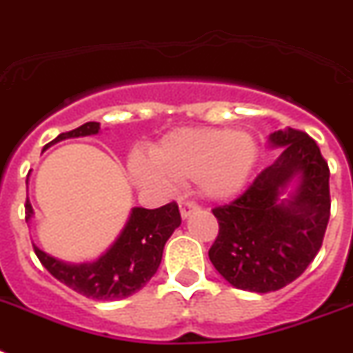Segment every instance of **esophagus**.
<instances>
[{
  "mask_svg": "<svg viewBox=\"0 0 353 353\" xmlns=\"http://www.w3.org/2000/svg\"><path fill=\"white\" fill-rule=\"evenodd\" d=\"M179 210H181L183 219H186V217L190 216L192 212L199 210V205L194 201H179Z\"/></svg>",
  "mask_w": 353,
  "mask_h": 353,
  "instance_id": "obj_1",
  "label": "esophagus"
}]
</instances>
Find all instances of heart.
Returning <instances> with one entry per match:
<instances>
[{
    "mask_svg": "<svg viewBox=\"0 0 353 353\" xmlns=\"http://www.w3.org/2000/svg\"><path fill=\"white\" fill-rule=\"evenodd\" d=\"M152 159L134 154L128 172L137 185L197 181L210 199H230L245 188L257 161V141L228 128H179L152 148Z\"/></svg>",
    "mask_w": 353,
    "mask_h": 353,
    "instance_id": "obj_1",
    "label": "heart"
}]
</instances>
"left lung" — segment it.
I'll use <instances>...</instances> for the list:
<instances>
[{"label": "left lung", "instance_id": "1", "mask_svg": "<svg viewBox=\"0 0 353 353\" xmlns=\"http://www.w3.org/2000/svg\"><path fill=\"white\" fill-rule=\"evenodd\" d=\"M281 156L241 196L216 206L219 234L212 265L239 290L276 292L303 274L317 256L330 219V170L317 143L296 128L268 137ZM296 188L285 194L288 185Z\"/></svg>", "mask_w": 353, "mask_h": 353}]
</instances>
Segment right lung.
Returning <instances> with one entry per match:
<instances>
[{
  "label": "right lung",
  "mask_w": 353,
  "mask_h": 353,
  "mask_svg": "<svg viewBox=\"0 0 353 353\" xmlns=\"http://www.w3.org/2000/svg\"><path fill=\"white\" fill-rule=\"evenodd\" d=\"M99 132V123L88 121L70 132H63L45 148L68 137L94 136ZM43 148V150H45ZM27 221L32 217V205L27 199L25 205ZM181 225V214L177 203L148 210L136 206L132 208L127 225L117 236L114 245L94 263L72 265L56 257L34 245L37 259L57 281L72 288L85 297L97 301L123 299L147 285L159 268L163 248L168 237Z\"/></svg>",
  "instance_id": "right-lung-1"
}]
</instances>
